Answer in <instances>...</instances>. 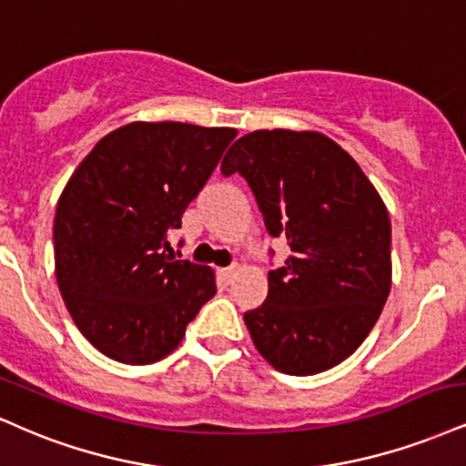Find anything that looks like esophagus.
Instances as JSON below:
<instances>
[{"mask_svg":"<svg viewBox=\"0 0 466 466\" xmlns=\"http://www.w3.org/2000/svg\"><path fill=\"white\" fill-rule=\"evenodd\" d=\"M218 273H221V278L226 279V282L229 284V282H232L234 278H237L238 267H237V265H229V267H226V268H221V271H218Z\"/></svg>","mask_w":466,"mask_h":466,"instance_id":"esophagus-1","label":"esophagus"}]
</instances>
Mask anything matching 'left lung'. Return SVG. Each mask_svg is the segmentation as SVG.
Wrapping results in <instances>:
<instances>
[{
	"instance_id": "left-lung-1",
	"label": "left lung",
	"mask_w": 466,
	"mask_h": 466,
	"mask_svg": "<svg viewBox=\"0 0 466 466\" xmlns=\"http://www.w3.org/2000/svg\"><path fill=\"white\" fill-rule=\"evenodd\" d=\"M223 176L240 173L287 240L268 271L265 304L245 312L260 356L289 375H315L350 358L390 293V218L358 162L319 132L256 130L229 147Z\"/></svg>"
}]
</instances>
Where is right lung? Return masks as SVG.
<instances>
[{"label": "right lung", "mask_w": 466, "mask_h": 466, "mask_svg": "<svg viewBox=\"0 0 466 466\" xmlns=\"http://www.w3.org/2000/svg\"><path fill=\"white\" fill-rule=\"evenodd\" d=\"M234 137V127L134 121L73 171L56 206V279L77 329L104 356H169L217 293L212 268L173 258L169 232Z\"/></svg>", "instance_id": "right-lung-1"}]
</instances>
